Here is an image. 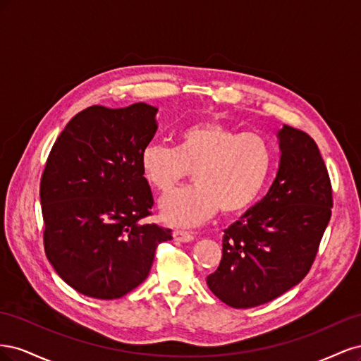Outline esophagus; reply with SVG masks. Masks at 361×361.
I'll use <instances>...</instances> for the list:
<instances>
[{"label":"esophagus","mask_w":361,"mask_h":361,"mask_svg":"<svg viewBox=\"0 0 361 361\" xmlns=\"http://www.w3.org/2000/svg\"><path fill=\"white\" fill-rule=\"evenodd\" d=\"M173 238L174 241H179V243H190L194 239V235L191 232L187 231H174L173 232Z\"/></svg>","instance_id":"obj_1"}]
</instances>
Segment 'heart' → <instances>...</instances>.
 <instances>
[{
  "label": "heart",
  "mask_w": 361,
  "mask_h": 361,
  "mask_svg": "<svg viewBox=\"0 0 361 361\" xmlns=\"http://www.w3.org/2000/svg\"><path fill=\"white\" fill-rule=\"evenodd\" d=\"M271 166L272 147L265 137L214 120L183 126L176 147L150 143L140 154L145 179L162 194L192 171L195 185L161 200L162 220L173 226H195L218 209H247L264 190Z\"/></svg>",
  "instance_id": "b5f03b06"
}]
</instances>
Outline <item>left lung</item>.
Wrapping results in <instances>:
<instances>
[{
	"label": "left lung",
	"mask_w": 361,
	"mask_h": 361,
	"mask_svg": "<svg viewBox=\"0 0 361 361\" xmlns=\"http://www.w3.org/2000/svg\"><path fill=\"white\" fill-rule=\"evenodd\" d=\"M280 166L267 195L223 236V257L206 283L216 298L250 309L307 276L330 221L333 190L314 140L283 125Z\"/></svg>",
	"instance_id": "obj_1"
}]
</instances>
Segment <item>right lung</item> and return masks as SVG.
Returning a JSON list of instances; mask_svg holds the SVG:
<instances>
[{"instance_id": "right-lung-1", "label": "right lung", "mask_w": 361, "mask_h": 361, "mask_svg": "<svg viewBox=\"0 0 361 361\" xmlns=\"http://www.w3.org/2000/svg\"><path fill=\"white\" fill-rule=\"evenodd\" d=\"M158 108H85L54 143L40 179L43 245L57 274L82 295L120 298L149 276L171 231L145 224L154 195L140 154Z\"/></svg>"}]
</instances>
